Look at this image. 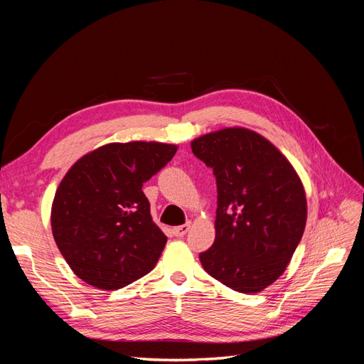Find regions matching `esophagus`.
I'll return each instance as SVG.
<instances>
[{"label":"esophagus","mask_w":364,"mask_h":364,"mask_svg":"<svg viewBox=\"0 0 364 364\" xmlns=\"http://www.w3.org/2000/svg\"><path fill=\"white\" fill-rule=\"evenodd\" d=\"M190 230V223H185V225H182V226H176L174 229H173V234H174V237H183L186 232H188Z\"/></svg>","instance_id":"34e87169"}]
</instances>
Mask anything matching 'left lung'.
Masks as SVG:
<instances>
[{"mask_svg": "<svg viewBox=\"0 0 364 364\" xmlns=\"http://www.w3.org/2000/svg\"><path fill=\"white\" fill-rule=\"evenodd\" d=\"M217 183L215 240L199 258L226 287L258 293L290 262L306 222L299 176L270 141L229 127L191 142Z\"/></svg>", "mask_w": 364, "mask_h": 364, "instance_id": "8db88e82", "label": "left lung"}]
</instances>
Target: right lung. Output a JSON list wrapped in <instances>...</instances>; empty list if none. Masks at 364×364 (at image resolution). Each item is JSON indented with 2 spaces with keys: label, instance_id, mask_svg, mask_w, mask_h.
Returning a JSON list of instances; mask_svg holds the SVG:
<instances>
[{
  "label": "right lung",
  "instance_id": "right-lung-1",
  "mask_svg": "<svg viewBox=\"0 0 364 364\" xmlns=\"http://www.w3.org/2000/svg\"><path fill=\"white\" fill-rule=\"evenodd\" d=\"M178 147L112 142L77 161L51 208L54 241L71 270L97 289L117 290L153 270L167 237L153 223L142 183Z\"/></svg>",
  "mask_w": 364,
  "mask_h": 364
}]
</instances>
